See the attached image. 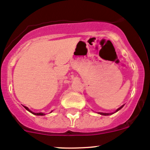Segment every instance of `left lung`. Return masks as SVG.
<instances>
[{"mask_svg":"<svg viewBox=\"0 0 150 150\" xmlns=\"http://www.w3.org/2000/svg\"><path fill=\"white\" fill-rule=\"evenodd\" d=\"M122 107H123V105L121 106V107H120V108L117 109V110H116V112H117V111H118V110H120V109H121ZM99 114H100V115H111V114H110V113H103V112H99Z\"/></svg>","mask_w":150,"mask_h":150,"instance_id":"left-lung-1","label":"left lung"}]
</instances>
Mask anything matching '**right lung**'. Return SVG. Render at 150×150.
<instances>
[{"mask_svg":"<svg viewBox=\"0 0 150 150\" xmlns=\"http://www.w3.org/2000/svg\"><path fill=\"white\" fill-rule=\"evenodd\" d=\"M24 107H25V108L27 110H28L29 112H31V113H33V115H45V114H44V113H42V112H39V113H35V112H32V111H30V110H29V109L28 108V107H25V106H24Z\"/></svg>","mask_w":150,"mask_h":150,"instance_id":"obj_1","label":"right lung"}]
</instances>
